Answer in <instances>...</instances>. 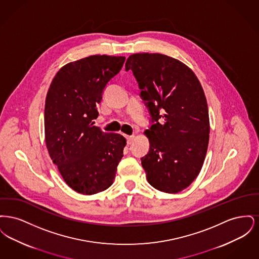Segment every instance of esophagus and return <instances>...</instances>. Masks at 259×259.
<instances>
[{
    "label": "esophagus",
    "instance_id": "34e87169",
    "mask_svg": "<svg viewBox=\"0 0 259 259\" xmlns=\"http://www.w3.org/2000/svg\"><path fill=\"white\" fill-rule=\"evenodd\" d=\"M126 139H127V144H128V145H131V144L133 143L134 139H135V136H127Z\"/></svg>",
    "mask_w": 259,
    "mask_h": 259
}]
</instances>
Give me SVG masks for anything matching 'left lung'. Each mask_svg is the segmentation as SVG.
Wrapping results in <instances>:
<instances>
[{"label": "left lung", "instance_id": "obj_1", "mask_svg": "<svg viewBox=\"0 0 259 259\" xmlns=\"http://www.w3.org/2000/svg\"><path fill=\"white\" fill-rule=\"evenodd\" d=\"M152 122L145 131L148 154L141 158L148 184L178 193L196 179L206 157L209 137L208 104L202 85L185 63L160 53L128 57Z\"/></svg>", "mask_w": 259, "mask_h": 259}]
</instances>
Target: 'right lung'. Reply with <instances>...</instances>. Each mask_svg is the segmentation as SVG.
I'll return each mask as SVG.
<instances>
[{"instance_id": "1", "label": "right lung", "mask_w": 259, "mask_h": 259, "mask_svg": "<svg viewBox=\"0 0 259 259\" xmlns=\"http://www.w3.org/2000/svg\"><path fill=\"white\" fill-rule=\"evenodd\" d=\"M124 56L91 55L63 66L50 83L45 138L50 158L74 191L92 195L109 188L123 156L126 139L94 125L107 83Z\"/></svg>"}]
</instances>
